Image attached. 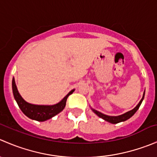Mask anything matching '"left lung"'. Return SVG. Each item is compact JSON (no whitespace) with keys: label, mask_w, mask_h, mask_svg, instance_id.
<instances>
[{"label":"left lung","mask_w":157,"mask_h":157,"mask_svg":"<svg viewBox=\"0 0 157 157\" xmlns=\"http://www.w3.org/2000/svg\"><path fill=\"white\" fill-rule=\"evenodd\" d=\"M144 94H145V93H144L143 97H142L141 100L140 101V102L137 104V105L135 107V108L133 109L132 110L129 111V112H126V113L123 114V115H118V116H109V115H104V114L101 113V112H98V111L95 110V109H92V110H93V112H94L95 114H96L98 116L100 117V118H102V119H104L105 121H108V122L112 123V124H117V123L121 122V121H126V120L129 119L131 117H132L133 115H134V113L137 112V109H138L139 107H140V104L142 103V101H143L144 98Z\"/></svg>","instance_id":"8db88e82"}]
</instances>
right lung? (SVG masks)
I'll return each instance as SVG.
<instances>
[{
  "mask_svg": "<svg viewBox=\"0 0 157 157\" xmlns=\"http://www.w3.org/2000/svg\"><path fill=\"white\" fill-rule=\"evenodd\" d=\"M12 89L13 93L15 100L17 101L19 107L21 109L22 112L26 115L28 118L33 120H36L38 121H45L46 120L50 119L52 117L55 116L58 113L61 112L64 109L66 105L67 97L71 94H72L74 90H72L69 92L68 94L58 103L52 105H33L29 102H26L22 98L20 94L17 90V86L15 83L14 77L12 80Z\"/></svg>",
  "mask_w": 157,
  "mask_h": 157,
  "instance_id": "right-lung-1",
  "label": "right lung"
}]
</instances>
